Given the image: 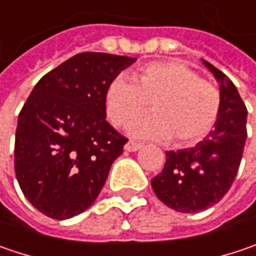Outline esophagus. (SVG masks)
Listing matches in <instances>:
<instances>
[{
    "mask_svg": "<svg viewBox=\"0 0 256 256\" xmlns=\"http://www.w3.org/2000/svg\"><path fill=\"white\" fill-rule=\"evenodd\" d=\"M142 147V144H140L137 141H128L126 144H125V150L126 152H137Z\"/></svg>",
    "mask_w": 256,
    "mask_h": 256,
    "instance_id": "34e87169",
    "label": "esophagus"
}]
</instances>
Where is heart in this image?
<instances>
[{"mask_svg": "<svg viewBox=\"0 0 256 256\" xmlns=\"http://www.w3.org/2000/svg\"><path fill=\"white\" fill-rule=\"evenodd\" d=\"M134 82L116 77L104 92V112L116 128H128L150 103L156 114L141 119L131 136L191 147L208 137L222 112V93L180 61H156L141 66Z\"/></svg>", "mask_w": 256, "mask_h": 256, "instance_id": "obj_1", "label": "heart"}]
</instances>
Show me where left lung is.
Listing matches in <instances>:
<instances>
[{
    "label": "left lung",
    "instance_id": "left-lung-1",
    "mask_svg": "<svg viewBox=\"0 0 256 256\" xmlns=\"http://www.w3.org/2000/svg\"><path fill=\"white\" fill-rule=\"evenodd\" d=\"M220 82L222 112L208 137L191 148L166 152V163L152 179L157 198L179 212H198L217 204L230 190L246 141L248 110L236 86L204 61Z\"/></svg>",
    "mask_w": 256,
    "mask_h": 256
}]
</instances>
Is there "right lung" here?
Wrapping results in <instances>:
<instances>
[{
    "instance_id": "add662e5",
    "label": "right lung",
    "mask_w": 256,
    "mask_h": 256,
    "mask_svg": "<svg viewBox=\"0 0 256 256\" xmlns=\"http://www.w3.org/2000/svg\"><path fill=\"white\" fill-rule=\"evenodd\" d=\"M137 60L82 52L45 74L18 114L14 170L28 202L65 220L98 198L128 141L106 120L104 92Z\"/></svg>"
}]
</instances>
